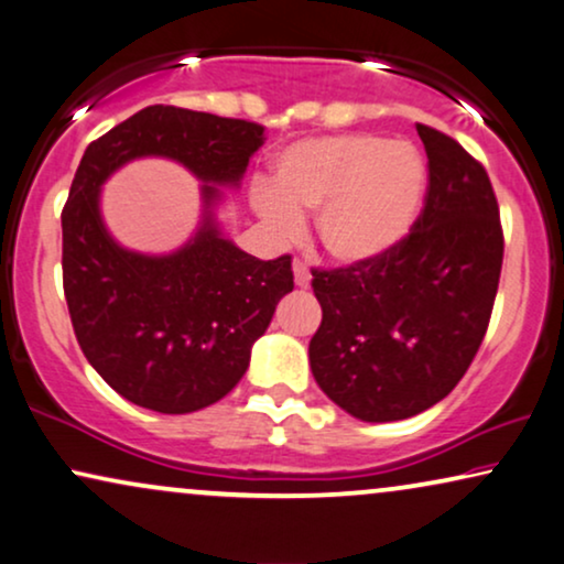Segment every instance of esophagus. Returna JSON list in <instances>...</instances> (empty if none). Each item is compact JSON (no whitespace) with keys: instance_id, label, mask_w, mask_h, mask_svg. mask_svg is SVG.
<instances>
[{"instance_id":"obj_1","label":"esophagus","mask_w":564,"mask_h":564,"mask_svg":"<svg viewBox=\"0 0 564 564\" xmlns=\"http://www.w3.org/2000/svg\"><path fill=\"white\" fill-rule=\"evenodd\" d=\"M294 278H296L299 289H310L312 275H310V268H306L302 260H294Z\"/></svg>"}]
</instances>
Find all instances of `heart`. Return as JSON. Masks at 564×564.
Wrapping results in <instances>:
<instances>
[{"mask_svg":"<svg viewBox=\"0 0 564 564\" xmlns=\"http://www.w3.org/2000/svg\"><path fill=\"white\" fill-rule=\"evenodd\" d=\"M425 162L410 144L371 133L306 139L275 160L273 183L254 191V212L275 237L317 214V239L343 265L384 258L408 237L425 195Z\"/></svg>","mask_w":564,"mask_h":564,"instance_id":"heart-1","label":"heart"}]
</instances>
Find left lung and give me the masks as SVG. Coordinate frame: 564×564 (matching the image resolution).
<instances>
[{
	"instance_id": "8db88e82",
	"label": "left lung",
	"mask_w": 564,
	"mask_h": 564,
	"mask_svg": "<svg viewBox=\"0 0 564 564\" xmlns=\"http://www.w3.org/2000/svg\"><path fill=\"white\" fill-rule=\"evenodd\" d=\"M427 154L425 206L384 258L312 270L322 325L310 364L322 392L366 423L441 402L475 360L502 268L500 208L482 164L417 123Z\"/></svg>"
}]
</instances>
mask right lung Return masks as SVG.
<instances>
[{
  "label": "right lung",
  "instance_id": "right-lung-1",
  "mask_svg": "<svg viewBox=\"0 0 564 564\" xmlns=\"http://www.w3.org/2000/svg\"><path fill=\"white\" fill-rule=\"evenodd\" d=\"M262 144L265 126L252 120L149 105L82 156L62 212L66 306L93 369L139 408L185 415L227 397L294 291L291 254L252 258L214 219L221 187L239 185ZM139 155H167L205 183V221L170 256L126 251L101 224V183Z\"/></svg>",
  "mask_w": 564,
  "mask_h": 564
}]
</instances>
